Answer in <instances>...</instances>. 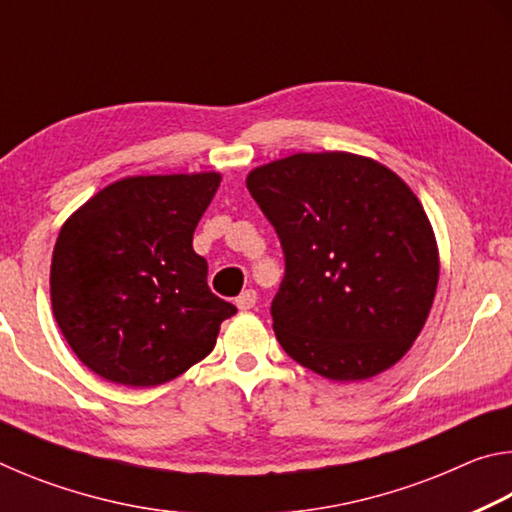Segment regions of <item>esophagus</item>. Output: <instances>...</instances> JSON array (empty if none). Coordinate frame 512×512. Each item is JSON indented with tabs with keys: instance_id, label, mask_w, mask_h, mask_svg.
Listing matches in <instances>:
<instances>
[{
	"instance_id": "34e87169",
	"label": "esophagus",
	"mask_w": 512,
	"mask_h": 512,
	"mask_svg": "<svg viewBox=\"0 0 512 512\" xmlns=\"http://www.w3.org/2000/svg\"><path fill=\"white\" fill-rule=\"evenodd\" d=\"M255 302H257V291H255V289H246V291L241 293V296L235 300V305H237L241 311H248V309L255 307Z\"/></svg>"
}]
</instances>
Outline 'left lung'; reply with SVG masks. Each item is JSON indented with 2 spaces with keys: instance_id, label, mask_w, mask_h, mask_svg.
Listing matches in <instances>:
<instances>
[{
  "instance_id": "8db88e82",
  "label": "left lung",
  "mask_w": 512,
  "mask_h": 512,
  "mask_svg": "<svg viewBox=\"0 0 512 512\" xmlns=\"http://www.w3.org/2000/svg\"><path fill=\"white\" fill-rule=\"evenodd\" d=\"M284 277L275 336L334 381L375 377L418 339L438 287L431 223L400 176L352 153H296L250 171Z\"/></svg>"
}]
</instances>
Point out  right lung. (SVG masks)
<instances>
[{
	"instance_id": "right-lung-1",
	"label": "right lung",
	"mask_w": 512,
	"mask_h": 512,
	"mask_svg": "<svg viewBox=\"0 0 512 512\" xmlns=\"http://www.w3.org/2000/svg\"><path fill=\"white\" fill-rule=\"evenodd\" d=\"M219 183V173L124 178L60 228L51 305L69 348L99 377L164 384L205 359L235 316L192 248Z\"/></svg>"
}]
</instances>
